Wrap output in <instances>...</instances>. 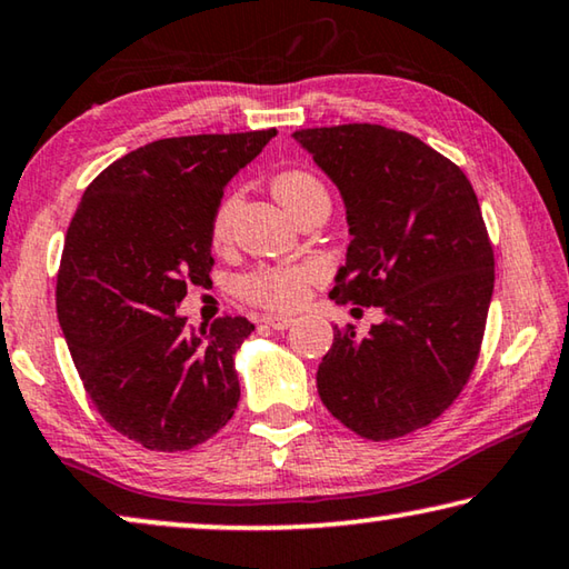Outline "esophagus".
Instances as JSON below:
<instances>
[{
    "instance_id": "obj_1",
    "label": "esophagus",
    "mask_w": 569,
    "mask_h": 569,
    "mask_svg": "<svg viewBox=\"0 0 569 569\" xmlns=\"http://www.w3.org/2000/svg\"><path fill=\"white\" fill-rule=\"evenodd\" d=\"M261 322H264V326H269L272 330H287L295 320L290 318V315H264Z\"/></svg>"
}]
</instances>
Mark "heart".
<instances>
[{
    "mask_svg": "<svg viewBox=\"0 0 569 569\" xmlns=\"http://www.w3.org/2000/svg\"><path fill=\"white\" fill-rule=\"evenodd\" d=\"M272 193L292 216L320 200H328V188L318 174L310 170H284L272 182ZM241 206V193L231 190L218 200L211 218V243L216 249H226L231 243L236 213ZM326 277L318 261H279V264H259L236 282V295L241 300L269 310H295L308 300L310 290Z\"/></svg>",
    "mask_w": 569,
    "mask_h": 569,
    "instance_id": "b5f03b06",
    "label": "heart"
}]
</instances>
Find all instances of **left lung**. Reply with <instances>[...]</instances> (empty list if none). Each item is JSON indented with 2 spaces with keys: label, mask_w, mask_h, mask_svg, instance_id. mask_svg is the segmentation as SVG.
I'll return each mask as SVG.
<instances>
[{
  "label": "left lung",
  "mask_w": 569,
  "mask_h": 569,
  "mask_svg": "<svg viewBox=\"0 0 569 569\" xmlns=\"http://www.w3.org/2000/svg\"><path fill=\"white\" fill-rule=\"evenodd\" d=\"M292 137L338 186L353 236L330 300L383 312L366 338L336 328L318 395L366 440L422 430L458 399L483 343L496 274L476 190L456 162L397 129Z\"/></svg>",
  "instance_id": "8db88e82"
}]
</instances>
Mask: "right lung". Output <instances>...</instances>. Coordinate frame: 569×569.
<instances>
[{"label":"right lung","mask_w":569,"mask_h":569,"mask_svg":"<svg viewBox=\"0 0 569 569\" xmlns=\"http://www.w3.org/2000/svg\"><path fill=\"white\" fill-rule=\"evenodd\" d=\"M277 129L157 139L111 162L78 203L56 308L86 395L147 450L180 452L233 417V353L254 326L188 328L178 305L211 274V218L223 188Z\"/></svg>","instance_id":"1"}]
</instances>
